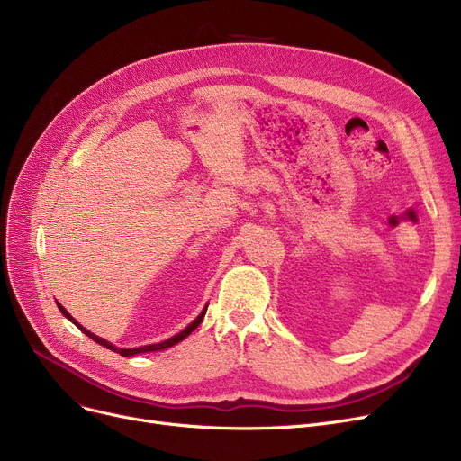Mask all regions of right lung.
I'll use <instances>...</instances> for the list:
<instances>
[{"label": "right lung", "mask_w": 461, "mask_h": 461, "mask_svg": "<svg viewBox=\"0 0 461 461\" xmlns=\"http://www.w3.org/2000/svg\"><path fill=\"white\" fill-rule=\"evenodd\" d=\"M58 308H59V312L63 313V317H68L75 326H78L80 328V332H84L87 338H92L95 343H99V345H103V347H106V348H111V350H114V353H120L122 357H135V355H140V353H156V350H163V348H168V347H172V345H176V343H180L182 339H185L196 326H199L201 322H203V319H204V315H206V308H208V303L204 305V310L201 312V315L196 317L191 324H187L184 330L180 332V334H176V336H172V338H168V339H165V341H161V343H151V345H144V347H133V348H120V347H116V345H113L111 341H106V339H103V338H99V336H95V334H92L90 330H86V328L82 326V324H78L71 315H69V312L63 308L61 303H58Z\"/></svg>", "instance_id": "add662e5"}]
</instances>
